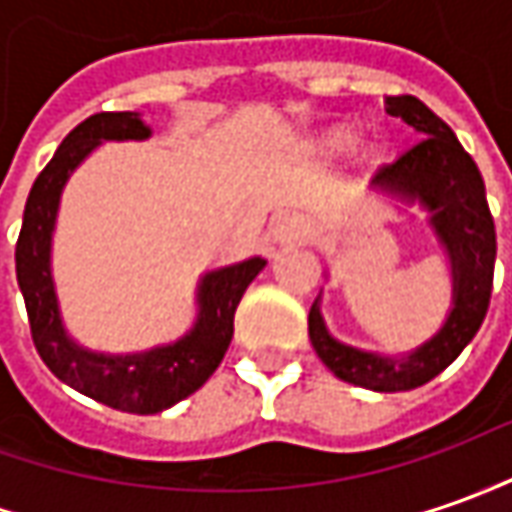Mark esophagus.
Masks as SVG:
<instances>
[{
	"label": "esophagus",
	"mask_w": 512,
	"mask_h": 512,
	"mask_svg": "<svg viewBox=\"0 0 512 512\" xmlns=\"http://www.w3.org/2000/svg\"><path fill=\"white\" fill-rule=\"evenodd\" d=\"M308 238V224L297 212H283L271 224V241L274 243H302Z\"/></svg>",
	"instance_id": "obj_1"
}]
</instances>
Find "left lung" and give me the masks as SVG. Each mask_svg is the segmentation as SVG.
Listing matches in <instances>:
<instances>
[{"label": "left lung", "mask_w": 512, "mask_h": 512, "mask_svg": "<svg viewBox=\"0 0 512 512\" xmlns=\"http://www.w3.org/2000/svg\"><path fill=\"white\" fill-rule=\"evenodd\" d=\"M389 117H401L420 139L392 165L375 173L373 187L431 212L429 227L451 263V311L443 328L401 358L364 353L336 342L319 314H308V336L316 356L336 378L373 392H406L429 384L476 336L488 314L496 263V227L485 198V182L471 154L434 111L412 95L384 100Z\"/></svg>", "instance_id": "1"}]
</instances>
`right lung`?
<instances>
[{
	"label": "right lung",
	"mask_w": 512,
	"mask_h": 512,
	"mask_svg": "<svg viewBox=\"0 0 512 512\" xmlns=\"http://www.w3.org/2000/svg\"><path fill=\"white\" fill-rule=\"evenodd\" d=\"M148 137L151 128L142 123L137 111H100L75 125L33 182L16 241V280L41 361L55 378L78 389L81 395L131 415H156L204 387L232 342L235 308L243 291L266 266L263 257H249L207 271L196 291L198 316L193 328L182 339L151 347L145 353H95L66 333L50 269L52 232L64 184L100 142Z\"/></svg>",
	"instance_id": "1"
}]
</instances>
